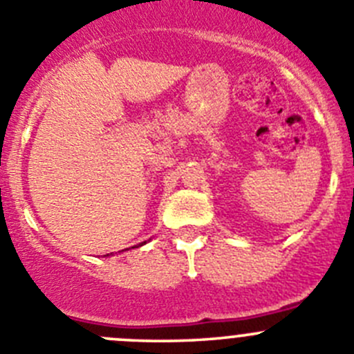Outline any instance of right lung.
Returning a JSON list of instances; mask_svg holds the SVG:
<instances>
[{"instance_id": "right-lung-1", "label": "right lung", "mask_w": 354, "mask_h": 354, "mask_svg": "<svg viewBox=\"0 0 354 354\" xmlns=\"http://www.w3.org/2000/svg\"><path fill=\"white\" fill-rule=\"evenodd\" d=\"M142 245H146V241H144V243H139L137 247H142ZM137 247H132V248H137ZM107 255H109V254H107Z\"/></svg>"}]
</instances>
